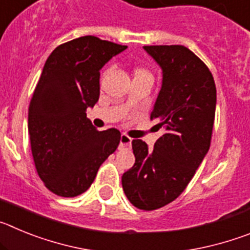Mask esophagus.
Listing matches in <instances>:
<instances>
[{"label": "esophagus", "instance_id": "1", "mask_svg": "<svg viewBox=\"0 0 250 250\" xmlns=\"http://www.w3.org/2000/svg\"><path fill=\"white\" fill-rule=\"evenodd\" d=\"M131 138H129V136H126L125 134H123L120 138V147L121 149H129L130 145H131Z\"/></svg>", "mask_w": 250, "mask_h": 250}]
</instances>
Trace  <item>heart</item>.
Wrapping results in <instances>:
<instances>
[{
  "instance_id": "obj_1",
  "label": "heart",
  "mask_w": 250,
  "mask_h": 250,
  "mask_svg": "<svg viewBox=\"0 0 250 250\" xmlns=\"http://www.w3.org/2000/svg\"><path fill=\"white\" fill-rule=\"evenodd\" d=\"M140 72H145V71H143V70H138V71H136V74H140Z\"/></svg>"
}]
</instances>
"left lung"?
Instances as JSON below:
<instances>
[{"label":"left lung","mask_w":250,"mask_h":250,"mask_svg":"<svg viewBox=\"0 0 250 250\" xmlns=\"http://www.w3.org/2000/svg\"><path fill=\"white\" fill-rule=\"evenodd\" d=\"M144 50L163 74L150 118L165 132L152 150L143 140H132L135 164L123 174L121 183L134 207L155 210L184 191L208 154L216 89L207 65L185 46H144Z\"/></svg>","instance_id":"8db88e82"}]
</instances>
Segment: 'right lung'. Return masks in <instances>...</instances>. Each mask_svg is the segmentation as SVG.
Listing matches in <instances>:
<instances>
[{"instance_id": "add662e5", "label": "right lung", "mask_w": 250, "mask_h": 250, "mask_svg": "<svg viewBox=\"0 0 250 250\" xmlns=\"http://www.w3.org/2000/svg\"><path fill=\"white\" fill-rule=\"evenodd\" d=\"M126 48L83 36L57 46L46 60L28 107V131L39 176L56 195L87 190L119 146L120 131H98L86 110L100 96V70Z\"/></svg>"}]
</instances>
